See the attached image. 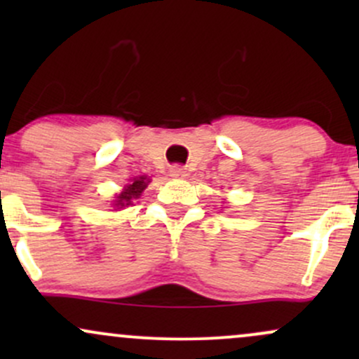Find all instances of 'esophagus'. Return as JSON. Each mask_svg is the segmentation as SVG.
Masks as SVG:
<instances>
[{
    "label": "esophagus",
    "instance_id": "34e87169",
    "mask_svg": "<svg viewBox=\"0 0 359 359\" xmlns=\"http://www.w3.org/2000/svg\"><path fill=\"white\" fill-rule=\"evenodd\" d=\"M187 170H185L184 167L180 165H174L170 168V177H174V179H185L187 177Z\"/></svg>",
    "mask_w": 359,
    "mask_h": 359
}]
</instances>
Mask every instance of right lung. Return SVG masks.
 <instances>
[{"label":"right lung","instance_id":"obj_1","mask_svg":"<svg viewBox=\"0 0 359 359\" xmlns=\"http://www.w3.org/2000/svg\"><path fill=\"white\" fill-rule=\"evenodd\" d=\"M148 182H150V179H147V175L131 179L130 182L123 187V191L118 194L116 199L113 201L114 211H121V209H125L128 205L133 204V201L138 199V197L142 196V192L145 191Z\"/></svg>","mask_w":359,"mask_h":359}]
</instances>
